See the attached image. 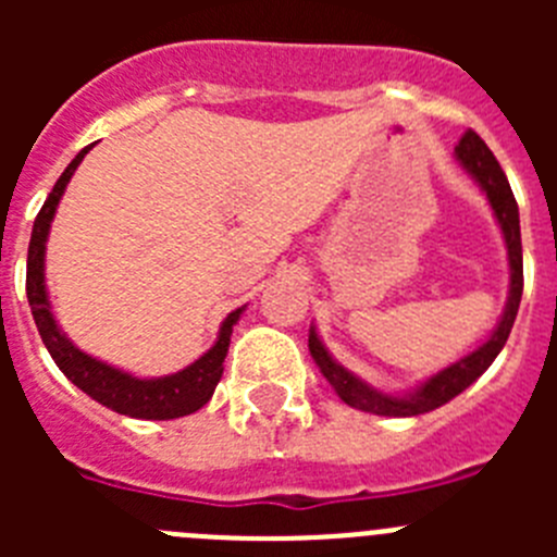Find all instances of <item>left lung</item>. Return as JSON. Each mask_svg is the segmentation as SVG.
Here are the masks:
<instances>
[{"mask_svg":"<svg viewBox=\"0 0 557 557\" xmlns=\"http://www.w3.org/2000/svg\"><path fill=\"white\" fill-rule=\"evenodd\" d=\"M455 161L469 172L471 181L482 189V195L488 198L491 211H494V220L502 231V239H505V250H508V268H510V284H508V301L502 309L499 323L494 326V332L482 339L474 351H469L466 357H460L451 366L441 368L437 373L426 376L424 382H418L416 387H407V391H382V387H373L371 382H366L362 376H357L354 371H348L346 366H339L337 359L332 357V351L326 348V343L318 334V326H309V354H312L314 366L321 368V373L326 376L329 385L334 387L343 401L354 410L373 412V416H387V418H410V416H424V412L437 410L444 407L446 401H451L455 396H460L469 385H474L482 373L488 371L491 362L499 357V351L508 343V334L513 329L516 312H519L521 304V289H524V275H521V231H519V206H516L513 191H510L508 178L502 172L499 161L494 159V152L488 150V145L476 136L474 131H466V136L460 139V145L455 147Z\"/></svg>","mask_w":557,"mask_h":557,"instance_id":"8db88e82","label":"left lung"}]
</instances>
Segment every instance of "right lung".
Here are the masks:
<instances>
[{"label":"right lung","instance_id":"obj_1","mask_svg":"<svg viewBox=\"0 0 557 557\" xmlns=\"http://www.w3.org/2000/svg\"><path fill=\"white\" fill-rule=\"evenodd\" d=\"M88 150L91 147L77 152L72 164L63 170L58 184L49 191V198L44 200L36 223H33V236H29L27 250V301L29 309H33V321H36L44 346L52 354L63 376L72 385L81 387L86 396L108 407V410L120 412V416L145 418V421H170V418L191 416V412H198L214 396V387H218L220 376H223L231 332H234L236 321L243 318L245 307L228 312V318L220 323L218 339H214V346L209 351L200 354L195 362H189L181 371L166 373V376H136V373L122 371V368L108 366L102 359L91 357V354H86L69 339V334L63 332L55 312H52L47 273H44L47 270L49 228H52V220H55L63 191H66L69 181H72L75 170L81 166V161L86 159Z\"/></svg>","mask_w":557,"mask_h":557}]
</instances>
